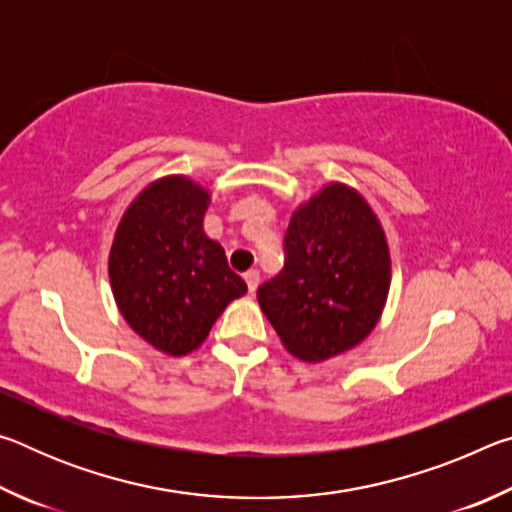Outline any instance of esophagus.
I'll return each instance as SVG.
<instances>
[{"mask_svg": "<svg viewBox=\"0 0 512 512\" xmlns=\"http://www.w3.org/2000/svg\"><path fill=\"white\" fill-rule=\"evenodd\" d=\"M244 277H246L248 291H250V293H255V291H257V287H259V271H255V268H253V271H248Z\"/></svg>", "mask_w": 512, "mask_h": 512, "instance_id": "34e87169", "label": "esophagus"}]
</instances>
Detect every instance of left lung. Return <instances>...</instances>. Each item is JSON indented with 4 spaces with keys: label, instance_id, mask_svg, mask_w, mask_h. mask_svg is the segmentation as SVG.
I'll use <instances>...</instances> for the list:
<instances>
[{
    "label": "left lung",
    "instance_id": "obj_1",
    "mask_svg": "<svg viewBox=\"0 0 512 512\" xmlns=\"http://www.w3.org/2000/svg\"><path fill=\"white\" fill-rule=\"evenodd\" d=\"M391 289V255L377 214L348 185L302 203L284 235V268L257 289L284 348L325 361L375 329Z\"/></svg>",
    "mask_w": 512,
    "mask_h": 512
}]
</instances>
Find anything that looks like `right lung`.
Listing matches in <instances>:
<instances>
[{"label": "right lung", "instance_id": "obj_1", "mask_svg": "<svg viewBox=\"0 0 512 512\" xmlns=\"http://www.w3.org/2000/svg\"><path fill=\"white\" fill-rule=\"evenodd\" d=\"M210 194L185 176L151 183L128 205L110 248L112 296L128 325L171 357L196 350L248 291L203 232Z\"/></svg>", "mask_w": 512, "mask_h": 512}]
</instances>
